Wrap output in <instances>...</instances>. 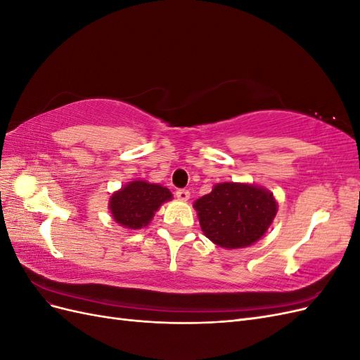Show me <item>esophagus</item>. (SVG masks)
Returning <instances> with one entry per match:
<instances>
[{
  "instance_id": "34e87169",
  "label": "esophagus",
  "mask_w": 360,
  "mask_h": 360,
  "mask_svg": "<svg viewBox=\"0 0 360 360\" xmlns=\"http://www.w3.org/2000/svg\"><path fill=\"white\" fill-rule=\"evenodd\" d=\"M176 195H177V198H179L180 201H188L189 197H191V192H189L188 189H179V191L176 192Z\"/></svg>"
}]
</instances>
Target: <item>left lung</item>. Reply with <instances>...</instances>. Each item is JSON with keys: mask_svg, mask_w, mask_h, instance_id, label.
Instances as JSON below:
<instances>
[{"mask_svg": "<svg viewBox=\"0 0 360 360\" xmlns=\"http://www.w3.org/2000/svg\"><path fill=\"white\" fill-rule=\"evenodd\" d=\"M207 238L226 249L258 242L274 222L278 202L270 191L248 183H217L193 204Z\"/></svg>", "mask_w": 360, "mask_h": 360, "instance_id": "8db88e82", "label": "left lung"}]
</instances>
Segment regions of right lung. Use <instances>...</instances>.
<instances>
[{"label":"right lung","mask_w":360,"mask_h":360,"mask_svg":"<svg viewBox=\"0 0 360 360\" xmlns=\"http://www.w3.org/2000/svg\"><path fill=\"white\" fill-rule=\"evenodd\" d=\"M169 200H172L169 189L156 183L135 180L112 193L110 210L117 224L129 230H139L147 226L159 207Z\"/></svg>","instance_id":"1"}]
</instances>
